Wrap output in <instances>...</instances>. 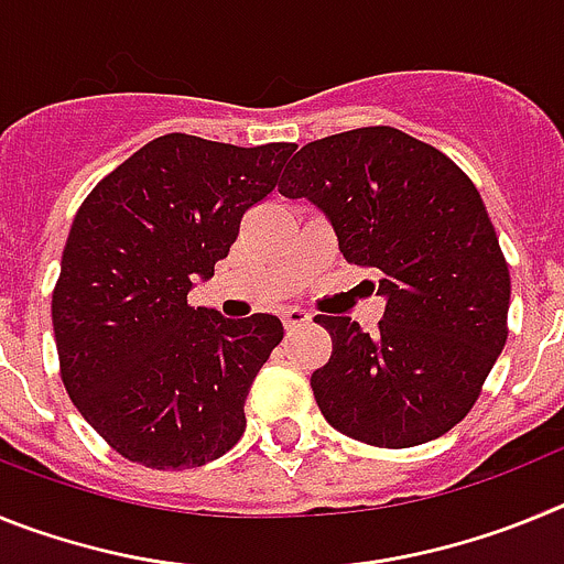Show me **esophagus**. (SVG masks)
Instances as JSON below:
<instances>
[{"label":"esophagus","instance_id":"34e87169","mask_svg":"<svg viewBox=\"0 0 564 564\" xmlns=\"http://www.w3.org/2000/svg\"><path fill=\"white\" fill-rule=\"evenodd\" d=\"M282 322H285L288 330H296V327L311 322V313L302 311V307H288V311H282Z\"/></svg>","mask_w":564,"mask_h":564}]
</instances>
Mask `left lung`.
Wrapping results in <instances>:
<instances>
[{
	"label": "left lung",
	"mask_w": 564,
	"mask_h": 564,
	"mask_svg": "<svg viewBox=\"0 0 564 564\" xmlns=\"http://www.w3.org/2000/svg\"><path fill=\"white\" fill-rule=\"evenodd\" d=\"M325 214L347 262L378 273L383 318L316 316L333 352L311 376L333 430L383 449L435 441L466 417L506 347L511 279L475 183L392 127L313 141L279 181Z\"/></svg>",
	"instance_id": "1"
}]
</instances>
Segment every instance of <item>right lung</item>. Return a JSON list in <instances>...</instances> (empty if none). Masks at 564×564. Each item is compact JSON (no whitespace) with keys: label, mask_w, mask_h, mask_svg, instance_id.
Masks as SVG:
<instances>
[{"label":"right lung","mask_w":564,"mask_h":564,"mask_svg":"<svg viewBox=\"0 0 564 564\" xmlns=\"http://www.w3.org/2000/svg\"><path fill=\"white\" fill-rule=\"evenodd\" d=\"M293 149L163 134L78 208L53 291L62 381L127 460L206 466L246 432V398L282 322L192 307L188 291L214 276Z\"/></svg>","instance_id":"add662e5"}]
</instances>
